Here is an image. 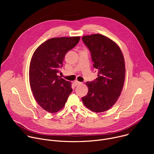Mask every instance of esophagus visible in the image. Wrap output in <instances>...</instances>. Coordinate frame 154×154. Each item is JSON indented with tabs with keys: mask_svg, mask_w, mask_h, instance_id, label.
I'll use <instances>...</instances> for the list:
<instances>
[{
	"mask_svg": "<svg viewBox=\"0 0 154 154\" xmlns=\"http://www.w3.org/2000/svg\"><path fill=\"white\" fill-rule=\"evenodd\" d=\"M74 84L75 85V86H77V85H79L82 84V82H79V81H77V80H75V81L74 82Z\"/></svg>",
	"mask_w": 154,
	"mask_h": 154,
	"instance_id": "34e87169",
	"label": "esophagus"
}]
</instances>
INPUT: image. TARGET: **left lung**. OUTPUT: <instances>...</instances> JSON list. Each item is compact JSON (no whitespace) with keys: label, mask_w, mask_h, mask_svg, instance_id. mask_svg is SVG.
I'll return each mask as SVG.
<instances>
[{"label":"left lung","mask_w":154,"mask_h":154,"mask_svg":"<svg viewBox=\"0 0 154 154\" xmlns=\"http://www.w3.org/2000/svg\"><path fill=\"white\" fill-rule=\"evenodd\" d=\"M83 42L91 52L93 67L98 77L87 82L88 93L82 98L88 109L96 113L105 112L118 100L125 80L123 54L116 44L100 34L84 36Z\"/></svg>","instance_id":"8db88e82"}]
</instances>
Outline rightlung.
I'll return each instance as SVG.
<instances>
[{
    "label": "right lung",
    "mask_w": 154,
    "mask_h": 154,
    "mask_svg": "<svg viewBox=\"0 0 154 154\" xmlns=\"http://www.w3.org/2000/svg\"><path fill=\"white\" fill-rule=\"evenodd\" d=\"M79 36L49 39L35 51L30 64L29 81L34 97L49 113L62 109L72 93L71 83L58 77L64 57L79 42Z\"/></svg>",
    "instance_id": "obj_1"
}]
</instances>
